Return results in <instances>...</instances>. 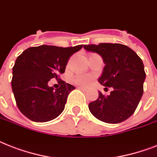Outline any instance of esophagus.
<instances>
[{"mask_svg":"<svg viewBox=\"0 0 157 157\" xmlns=\"http://www.w3.org/2000/svg\"><path fill=\"white\" fill-rule=\"evenodd\" d=\"M79 89H80V90H82V91H84V92H86L88 90L87 88L82 87V86H80V87H79Z\"/></svg>","mask_w":157,"mask_h":157,"instance_id":"34e87169","label":"esophagus"}]
</instances>
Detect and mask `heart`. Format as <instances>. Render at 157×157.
Returning a JSON list of instances; mask_svg holds the SVG:
<instances>
[{
    "instance_id": "1",
    "label": "heart",
    "mask_w": 157,
    "mask_h": 157,
    "mask_svg": "<svg viewBox=\"0 0 157 157\" xmlns=\"http://www.w3.org/2000/svg\"><path fill=\"white\" fill-rule=\"evenodd\" d=\"M90 76H76L73 78V81L78 85H86L90 82Z\"/></svg>"
}]
</instances>
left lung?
Masks as SVG:
<instances>
[{
	"label": "left lung",
	"instance_id": "left-lung-1",
	"mask_svg": "<svg viewBox=\"0 0 157 157\" xmlns=\"http://www.w3.org/2000/svg\"><path fill=\"white\" fill-rule=\"evenodd\" d=\"M84 48L101 56L105 67L98 81L113 89L107 96L99 91L98 99L89 104L91 114L107 123L127 120L137 108L144 93L146 74L143 61L133 50L120 43L91 44Z\"/></svg>",
	"mask_w": 157,
	"mask_h": 157
}]
</instances>
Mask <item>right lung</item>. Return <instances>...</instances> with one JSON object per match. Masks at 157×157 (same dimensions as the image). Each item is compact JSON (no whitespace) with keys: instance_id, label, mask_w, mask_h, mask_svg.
<instances>
[{"instance_id":"1","label":"right lung","mask_w":157,"mask_h":157,"mask_svg":"<svg viewBox=\"0 0 157 157\" xmlns=\"http://www.w3.org/2000/svg\"><path fill=\"white\" fill-rule=\"evenodd\" d=\"M82 48L41 45L25 50L13 67L12 90L19 110L30 120L45 123L63 112L73 85L61 80V87L54 90L48 82L59 79L70 56Z\"/></svg>"}]
</instances>
